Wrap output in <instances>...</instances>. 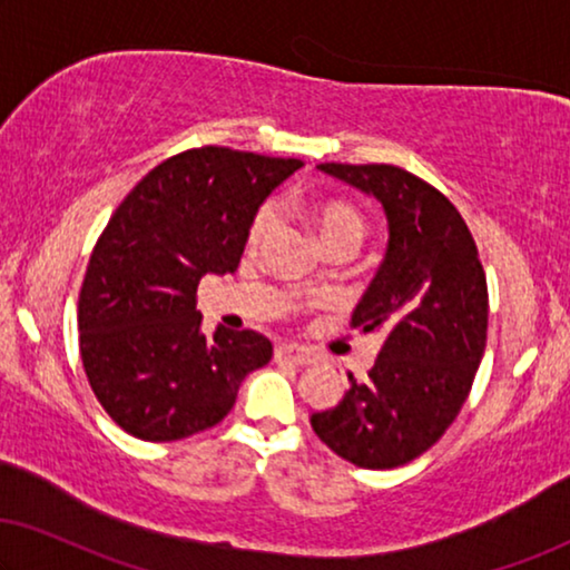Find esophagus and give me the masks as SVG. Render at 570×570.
<instances>
[{
    "instance_id": "1",
    "label": "esophagus",
    "mask_w": 570,
    "mask_h": 570,
    "mask_svg": "<svg viewBox=\"0 0 570 570\" xmlns=\"http://www.w3.org/2000/svg\"><path fill=\"white\" fill-rule=\"evenodd\" d=\"M276 361H292V363H296V366H309V363L317 361V355H314L309 347L284 343L276 347Z\"/></svg>"
}]
</instances>
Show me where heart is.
I'll use <instances>...</instances> for the list:
<instances>
[{
  "label": "heart",
  "instance_id": "heart-1",
  "mask_svg": "<svg viewBox=\"0 0 570 570\" xmlns=\"http://www.w3.org/2000/svg\"><path fill=\"white\" fill-rule=\"evenodd\" d=\"M309 219L317 230L320 240L325 248H335V245H345V248L355 250L366 240L368 233V219L358 207H353L351 202L343 199H322L314 202L309 207ZM276 225V212L271 204H263L253 215L248 233H245V243L250 250H258L266 237L271 235Z\"/></svg>",
  "mask_w": 570,
  "mask_h": 570
}]
</instances>
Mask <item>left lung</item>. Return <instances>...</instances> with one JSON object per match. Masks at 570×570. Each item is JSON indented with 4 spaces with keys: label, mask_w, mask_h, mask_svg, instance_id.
Segmentation results:
<instances>
[{
    "label": "left lung",
    "mask_w": 570,
    "mask_h": 570,
    "mask_svg": "<svg viewBox=\"0 0 570 570\" xmlns=\"http://www.w3.org/2000/svg\"><path fill=\"white\" fill-rule=\"evenodd\" d=\"M373 194L389 219V250L351 327L384 337L366 381L312 414V430L361 469H396L445 435L487 347L489 292L473 235L443 191L389 164H320Z\"/></svg>",
    "instance_id": "left-lung-1"
}]
</instances>
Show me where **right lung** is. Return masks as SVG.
Wrapping results in <instances>:
<instances>
[{"instance_id":"right-lung-1","label":"right lung","mask_w":570,"mask_h":570,"mask_svg":"<svg viewBox=\"0 0 570 570\" xmlns=\"http://www.w3.org/2000/svg\"><path fill=\"white\" fill-rule=\"evenodd\" d=\"M304 164L219 146L166 158L135 184L91 250L79 351L105 412L168 443L215 428L274 345L253 330L202 335L197 286L233 274L256 209Z\"/></svg>"}]
</instances>
